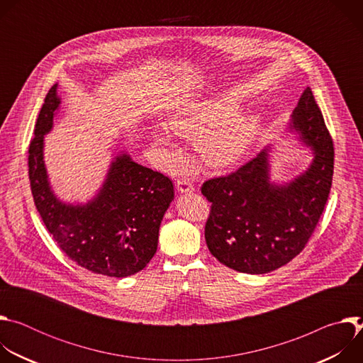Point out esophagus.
I'll use <instances>...</instances> for the list:
<instances>
[{
  "label": "esophagus",
  "mask_w": 363,
  "mask_h": 363,
  "mask_svg": "<svg viewBox=\"0 0 363 363\" xmlns=\"http://www.w3.org/2000/svg\"><path fill=\"white\" fill-rule=\"evenodd\" d=\"M177 189L181 192V194H185V192H192L195 189L194 184L191 182L189 178L186 177H182L179 179H177Z\"/></svg>",
  "instance_id": "obj_1"
}]
</instances>
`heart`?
Listing matches in <instances>:
<instances>
[{
	"label": "heart",
	"instance_id": "b5f03b06",
	"mask_svg": "<svg viewBox=\"0 0 363 363\" xmlns=\"http://www.w3.org/2000/svg\"><path fill=\"white\" fill-rule=\"evenodd\" d=\"M237 105L225 99L191 103L167 119V129L185 139H196L201 158L213 167L235 162L254 140L260 121L250 113H235ZM153 143L167 147L172 160L179 157L167 130L153 133Z\"/></svg>",
	"mask_w": 363,
	"mask_h": 363
}]
</instances>
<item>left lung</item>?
I'll use <instances>...</instances> for the list:
<instances>
[{
	"label": "left lung",
	"instance_id": "left-lung-1",
	"mask_svg": "<svg viewBox=\"0 0 363 363\" xmlns=\"http://www.w3.org/2000/svg\"><path fill=\"white\" fill-rule=\"evenodd\" d=\"M290 126L315 153L304 174L284 185L270 182L264 149L237 171L201 186L211 202L206 245L220 263L240 273L264 274L291 262L312 237L328 202L335 149L310 87L298 99Z\"/></svg>",
	"mask_w": 363,
	"mask_h": 363
}]
</instances>
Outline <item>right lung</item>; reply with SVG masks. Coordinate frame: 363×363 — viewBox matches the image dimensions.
<instances>
[{"mask_svg": "<svg viewBox=\"0 0 363 363\" xmlns=\"http://www.w3.org/2000/svg\"><path fill=\"white\" fill-rule=\"evenodd\" d=\"M60 99L51 87L28 147V177L35 208L60 250L80 267L108 277L132 276L157 252L160 225L174 199L172 181L161 172L116 157L108 178L86 205L60 202L43 161L44 135L53 126Z\"/></svg>", "mask_w": 363, "mask_h": 363, "instance_id": "add662e5", "label": "right lung"}]
</instances>
